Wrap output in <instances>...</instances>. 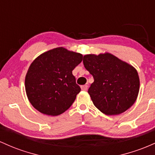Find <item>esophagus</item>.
<instances>
[{
    "label": "esophagus",
    "mask_w": 155,
    "mask_h": 155,
    "mask_svg": "<svg viewBox=\"0 0 155 155\" xmlns=\"http://www.w3.org/2000/svg\"><path fill=\"white\" fill-rule=\"evenodd\" d=\"M81 89H82L83 91H86V90L88 89V86H87V85H83V86H81Z\"/></svg>",
    "instance_id": "obj_1"
}]
</instances>
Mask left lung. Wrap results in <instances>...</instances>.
<instances>
[{
    "mask_svg": "<svg viewBox=\"0 0 155 155\" xmlns=\"http://www.w3.org/2000/svg\"><path fill=\"white\" fill-rule=\"evenodd\" d=\"M83 61L94 80L88 93L101 112L119 115L135 103L140 88L135 67L109 53L85 55Z\"/></svg>",
    "mask_w": 155,
    "mask_h": 155,
    "instance_id": "8db88e82",
    "label": "left lung"
}]
</instances>
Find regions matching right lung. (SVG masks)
I'll use <instances>...</instances> for the list:
<instances>
[{
    "instance_id": "1",
    "label": "right lung",
    "mask_w": 155,
    "mask_h": 155,
    "mask_svg": "<svg viewBox=\"0 0 155 155\" xmlns=\"http://www.w3.org/2000/svg\"><path fill=\"white\" fill-rule=\"evenodd\" d=\"M82 60V54L63 47L45 52L34 59L25 79L26 94L33 107L53 116L69 109L81 91L72 70Z\"/></svg>"
}]
</instances>
